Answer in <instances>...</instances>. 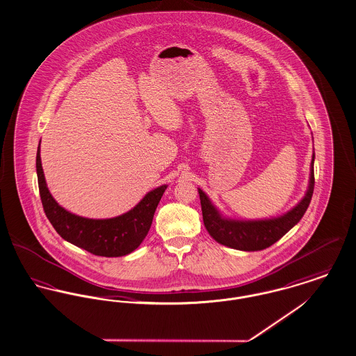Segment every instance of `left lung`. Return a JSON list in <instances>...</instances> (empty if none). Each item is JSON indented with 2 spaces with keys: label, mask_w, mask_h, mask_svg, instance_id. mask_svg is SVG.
I'll use <instances>...</instances> for the list:
<instances>
[{
  "label": "left lung",
  "mask_w": 356,
  "mask_h": 356,
  "mask_svg": "<svg viewBox=\"0 0 356 356\" xmlns=\"http://www.w3.org/2000/svg\"><path fill=\"white\" fill-rule=\"evenodd\" d=\"M313 163L314 154L312 159L309 189L305 197L296 208H293L290 212L278 218L258 221H236L224 218L217 212L207 194L202 190L198 189L202 218L209 235L213 237L217 243L241 251H261L273 245L302 218V216L308 209L314 190Z\"/></svg>",
  "instance_id": "1"
}]
</instances>
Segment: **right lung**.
Wrapping results in <instances>:
<instances>
[{
  "label": "right lung",
  "instance_id": "add662e5",
  "mask_svg": "<svg viewBox=\"0 0 356 356\" xmlns=\"http://www.w3.org/2000/svg\"><path fill=\"white\" fill-rule=\"evenodd\" d=\"M39 148L36 155V171L40 200L44 213L55 231L69 243L97 257H124L135 251L149 231L154 213L166 190V185L149 191L134 209L119 217L93 220L75 216L63 209L48 191Z\"/></svg>",
  "mask_w": 356,
  "mask_h": 356
}]
</instances>
